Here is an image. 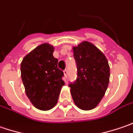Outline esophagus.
I'll return each instance as SVG.
<instances>
[{
	"label": "esophagus",
	"mask_w": 133,
	"mask_h": 133,
	"mask_svg": "<svg viewBox=\"0 0 133 133\" xmlns=\"http://www.w3.org/2000/svg\"><path fill=\"white\" fill-rule=\"evenodd\" d=\"M67 74H68V69H67V68H65V69L64 70V75H65V79H66Z\"/></svg>",
	"instance_id": "34e87169"
}]
</instances>
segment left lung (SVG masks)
<instances>
[{"instance_id":"1","label":"left lung","mask_w":133,"mask_h":133,"mask_svg":"<svg viewBox=\"0 0 133 133\" xmlns=\"http://www.w3.org/2000/svg\"><path fill=\"white\" fill-rule=\"evenodd\" d=\"M77 76L69 83L76 106L83 110L95 108L105 95L109 82V66L105 55L93 44L83 42L74 47Z\"/></svg>"}]
</instances>
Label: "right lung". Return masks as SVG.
I'll use <instances>...</instances> for the list:
<instances>
[{"label":"right lung","mask_w":133,"mask_h":133,"mask_svg":"<svg viewBox=\"0 0 133 133\" xmlns=\"http://www.w3.org/2000/svg\"><path fill=\"white\" fill-rule=\"evenodd\" d=\"M54 47L44 43L29 53L21 62V74L26 96L33 106L49 110L57 103L61 88L65 85L63 71L53 56Z\"/></svg>","instance_id":"right-lung-1"}]
</instances>
